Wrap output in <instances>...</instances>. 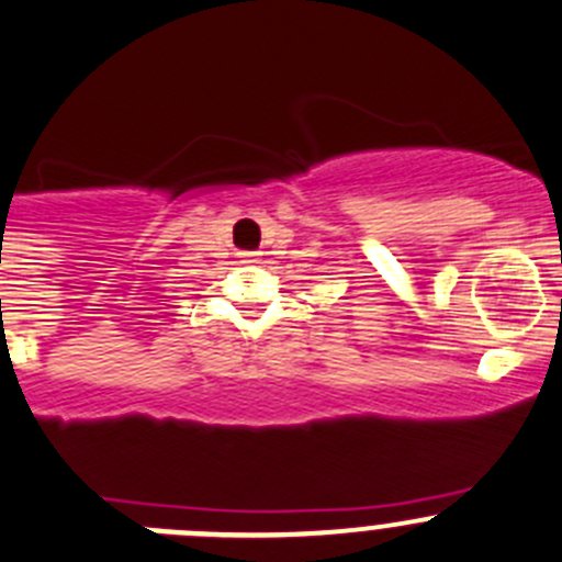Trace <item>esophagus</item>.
Segmentation results:
<instances>
[{
    "label": "esophagus",
    "instance_id": "34e87169",
    "mask_svg": "<svg viewBox=\"0 0 562 562\" xmlns=\"http://www.w3.org/2000/svg\"><path fill=\"white\" fill-rule=\"evenodd\" d=\"M238 258H241V263H258V255L255 252H241Z\"/></svg>",
    "mask_w": 562,
    "mask_h": 562
}]
</instances>
